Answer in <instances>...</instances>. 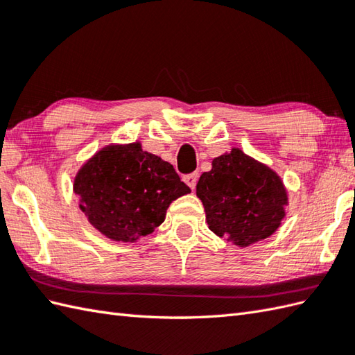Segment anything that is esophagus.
I'll return each instance as SVG.
<instances>
[{"label":"esophagus","instance_id":"obj_1","mask_svg":"<svg viewBox=\"0 0 355 355\" xmlns=\"http://www.w3.org/2000/svg\"><path fill=\"white\" fill-rule=\"evenodd\" d=\"M198 172H192V173H187V175H184V182L186 184L191 187V189H195V186H197L198 183Z\"/></svg>","mask_w":355,"mask_h":355}]
</instances>
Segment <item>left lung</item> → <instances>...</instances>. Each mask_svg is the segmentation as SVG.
<instances>
[{
  "mask_svg": "<svg viewBox=\"0 0 355 355\" xmlns=\"http://www.w3.org/2000/svg\"><path fill=\"white\" fill-rule=\"evenodd\" d=\"M209 229L247 247L270 236L285 216L286 192L276 173L241 149L216 157L197 183Z\"/></svg>",
  "mask_w": 355,
  "mask_h": 355,
  "instance_id": "8db88e82",
  "label": "left lung"
}]
</instances>
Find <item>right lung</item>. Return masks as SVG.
<instances>
[{
  "mask_svg": "<svg viewBox=\"0 0 355 355\" xmlns=\"http://www.w3.org/2000/svg\"><path fill=\"white\" fill-rule=\"evenodd\" d=\"M73 187L88 221L122 243L154 232L171 202L191 192L171 163L140 143L103 148L82 166Z\"/></svg>",
  "mask_w": 355,
  "mask_h": 355,
  "instance_id": "1",
  "label": "right lung"
}]
</instances>
